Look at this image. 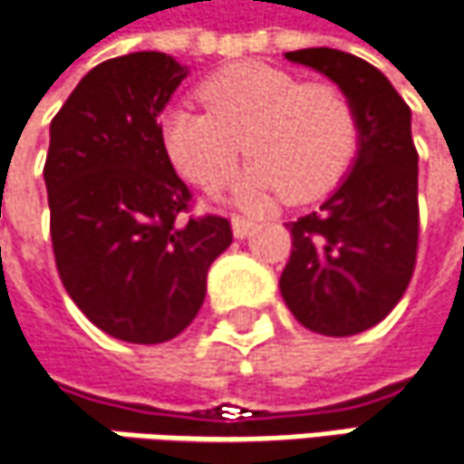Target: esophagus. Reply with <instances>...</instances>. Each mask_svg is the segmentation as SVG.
Segmentation results:
<instances>
[{
    "instance_id": "obj_1",
    "label": "esophagus",
    "mask_w": 464,
    "mask_h": 464,
    "mask_svg": "<svg viewBox=\"0 0 464 464\" xmlns=\"http://www.w3.org/2000/svg\"><path fill=\"white\" fill-rule=\"evenodd\" d=\"M231 226H233V236H236V238H246V236L254 231V226H256V223H254V220H249V218L233 215Z\"/></svg>"
}]
</instances>
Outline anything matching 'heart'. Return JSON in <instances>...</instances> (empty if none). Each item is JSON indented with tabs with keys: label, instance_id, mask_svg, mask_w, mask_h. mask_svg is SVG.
Segmentation results:
<instances>
[{
	"label": "heart",
	"instance_id": "obj_1",
	"mask_svg": "<svg viewBox=\"0 0 464 464\" xmlns=\"http://www.w3.org/2000/svg\"><path fill=\"white\" fill-rule=\"evenodd\" d=\"M199 98L208 111L176 106L163 113V150L176 171L208 189L231 176L244 150L252 163L233 197L246 205L275 192L291 202L322 197L358 148L355 109L330 82H301L280 67L241 62L210 74Z\"/></svg>",
	"mask_w": 464,
	"mask_h": 464
}]
</instances>
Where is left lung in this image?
Returning <instances> with one entry per match:
<instances>
[{
	"instance_id": "1",
	"label": "left lung",
	"mask_w": 464,
	"mask_h": 464,
	"mask_svg": "<svg viewBox=\"0 0 464 464\" xmlns=\"http://www.w3.org/2000/svg\"><path fill=\"white\" fill-rule=\"evenodd\" d=\"M327 74L358 119L351 173L316 212L291 223L293 249L280 293L312 333L348 337L397 306L418 254V150L411 109L369 62L337 49L288 51Z\"/></svg>"
}]
</instances>
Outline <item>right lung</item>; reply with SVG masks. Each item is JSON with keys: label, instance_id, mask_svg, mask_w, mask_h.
I'll list each match as a JSON object with an SVG mask.
<instances>
[{"label": "right lung", "instance_id": "right-lung-1", "mask_svg": "<svg viewBox=\"0 0 464 464\" xmlns=\"http://www.w3.org/2000/svg\"><path fill=\"white\" fill-rule=\"evenodd\" d=\"M184 77L160 51L116 56L51 119L44 179L59 277L98 330L137 345L192 324L233 241L220 215L181 218L192 192L163 150L160 111Z\"/></svg>", "mask_w": 464, "mask_h": 464}]
</instances>
